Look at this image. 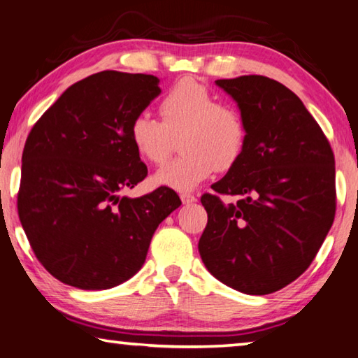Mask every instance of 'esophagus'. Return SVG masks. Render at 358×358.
Segmentation results:
<instances>
[{"label": "esophagus", "mask_w": 358, "mask_h": 358, "mask_svg": "<svg viewBox=\"0 0 358 358\" xmlns=\"http://www.w3.org/2000/svg\"><path fill=\"white\" fill-rule=\"evenodd\" d=\"M181 202H183L185 205H189V203H194L197 201L196 196H192V194H181Z\"/></svg>", "instance_id": "1"}]
</instances>
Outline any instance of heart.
Returning a JSON list of instances; mask_svg holds the SVG:
<instances>
[{"label": "heart", "instance_id": "heart-1", "mask_svg": "<svg viewBox=\"0 0 358 358\" xmlns=\"http://www.w3.org/2000/svg\"><path fill=\"white\" fill-rule=\"evenodd\" d=\"M161 120L138 113L129 138L137 155L161 166L171 156L173 137L183 151L155 175V183L192 191L216 171L226 172L240 159L246 145V123L237 107L217 102L213 92L192 77L180 78L159 101Z\"/></svg>", "mask_w": 358, "mask_h": 358}]
</instances>
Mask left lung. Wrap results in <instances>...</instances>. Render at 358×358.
<instances>
[{
  "mask_svg": "<svg viewBox=\"0 0 358 358\" xmlns=\"http://www.w3.org/2000/svg\"><path fill=\"white\" fill-rule=\"evenodd\" d=\"M237 101L246 145L216 194L201 202L208 222L199 252L226 286L266 295L295 281L316 257L335 220V156L299 96L264 76L216 80ZM241 195L226 206L219 197Z\"/></svg>",
  "mask_w": 358,
  "mask_h": 358,
  "instance_id": "left-lung-1",
  "label": "left lung"
}]
</instances>
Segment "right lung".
Wrapping results in <instances>:
<instances>
[{
  "instance_id": "1",
  "label": "right lung",
  "mask_w": 358,
  "mask_h": 358,
  "mask_svg": "<svg viewBox=\"0 0 358 358\" xmlns=\"http://www.w3.org/2000/svg\"><path fill=\"white\" fill-rule=\"evenodd\" d=\"M159 78L102 71L69 87L29 131L17 210L34 256L68 286L110 289L142 268L157 226L181 201L147 177L129 126L161 93Z\"/></svg>"
}]
</instances>
